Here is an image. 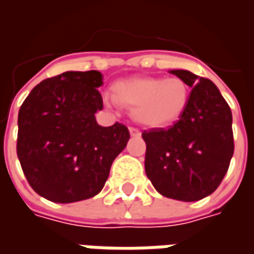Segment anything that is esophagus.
<instances>
[{
	"instance_id": "34e87169",
	"label": "esophagus",
	"mask_w": 254,
	"mask_h": 254,
	"mask_svg": "<svg viewBox=\"0 0 254 254\" xmlns=\"http://www.w3.org/2000/svg\"><path fill=\"white\" fill-rule=\"evenodd\" d=\"M129 133H130V136H132V137H140V136H141L140 130L136 129V127H129Z\"/></svg>"
}]
</instances>
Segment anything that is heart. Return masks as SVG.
I'll use <instances>...</instances> for the list:
<instances>
[{"label":"heart","instance_id":"1","mask_svg":"<svg viewBox=\"0 0 254 254\" xmlns=\"http://www.w3.org/2000/svg\"><path fill=\"white\" fill-rule=\"evenodd\" d=\"M189 87L180 77H134L113 85V96L120 105L132 109L133 118L148 127H165L177 122L189 103ZM110 106L113 99L105 96Z\"/></svg>","mask_w":254,"mask_h":254}]
</instances>
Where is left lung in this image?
<instances>
[{
    "label": "left lung",
    "mask_w": 254,
    "mask_h": 254,
    "mask_svg": "<svg viewBox=\"0 0 254 254\" xmlns=\"http://www.w3.org/2000/svg\"><path fill=\"white\" fill-rule=\"evenodd\" d=\"M171 74L191 88L184 116L169 129L143 133L145 174L162 196L197 201L216 190L234 154L233 116L218 87L184 69Z\"/></svg>",
    "instance_id": "1"
}]
</instances>
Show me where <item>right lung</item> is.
<instances>
[{"label": "right lung", "instance_id": "obj_1", "mask_svg": "<svg viewBox=\"0 0 254 254\" xmlns=\"http://www.w3.org/2000/svg\"><path fill=\"white\" fill-rule=\"evenodd\" d=\"M102 84L98 70L64 72L38 84L20 107V165L31 188L50 201L96 196L129 141L125 125L96 122V111L103 109Z\"/></svg>", "mask_w": 254, "mask_h": 254}]
</instances>
